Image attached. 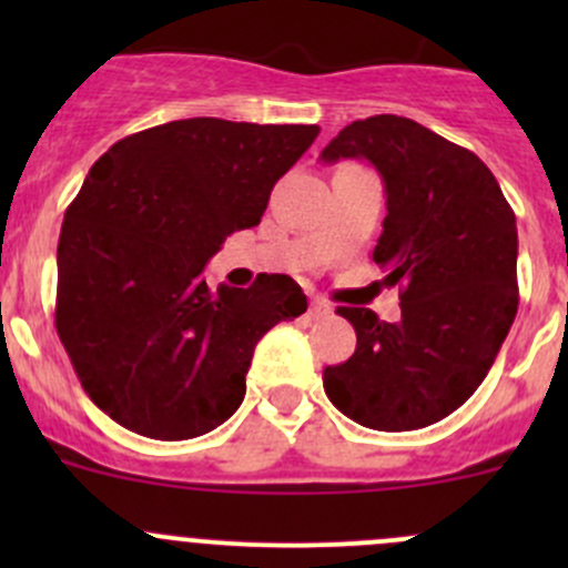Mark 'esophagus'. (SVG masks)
Returning a JSON list of instances; mask_svg holds the SVG:
<instances>
[{"instance_id": "1", "label": "esophagus", "mask_w": 568, "mask_h": 568, "mask_svg": "<svg viewBox=\"0 0 568 568\" xmlns=\"http://www.w3.org/2000/svg\"><path fill=\"white\" fill-rule=\"evenodd\" d=\"M307 316H311V318L329 316V305H326V302H321V300H313L311 302V311H307Z\"/></svg>"}]
</instances>
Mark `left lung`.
Returning <instances> with one entry per match:
<instances>
[{
	"label": "left lung",
	"instance_id": "obj_1",
	"mask_svg": "<svg viewBox=\"0 0 568 568\" xmlns=\"http://www.w3.org/2000/svg\"><path fill=\"white\" fill-rule=\"evenodd\" d=\"M321 159L379 170L387 216L374 261L400 288L395 324L337 307L357 348L324 368V390L365 428L432 426L478 390L517 316V216L473 151L398 114L354 120Z\"/></svg>",
	"mask_w": 568,
	"mask_h": 568
}]
</instances>
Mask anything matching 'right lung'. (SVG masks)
<instances>
[{
    "label": "right lung",
    "mask_w": 568,
    "mask_h": 568,
    "mask_svg": "<svg viewBox=\"0 0 568 568\" xmlns=\"http://www.w3.org/2000/svg\"><path fill=\"white\" fill-rule=\"evenodd\" d=\"M318 125L189 118L136 131L90 168L57 244L54 324L101 412L192 439L242 406L257 341L307 311L288 274L209 288L203 268L255 227Z\"/></svg>",
    "instance_id": "add662e5"
}]
</instances>
